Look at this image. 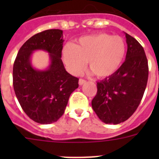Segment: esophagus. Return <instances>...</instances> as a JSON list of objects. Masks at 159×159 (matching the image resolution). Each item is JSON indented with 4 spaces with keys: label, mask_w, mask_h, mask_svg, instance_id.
<instances>
[{
    "label": "esophagus",
    "mask_w": 159,
    "mask_h": 159,
    "mask_svg": "<svg viewBox=\"0 0 159 159\" xmlns=\"http://www.w3.org/2000/svg\"><path fill=\"white\" fill-rule=\"evenodd\" d=\"M85 83H86V81L84 80H83V79H80V80H79V84H80V86H82L83 84H84Z\"/></svg>",
    "instance_id": "1"
}]
</instances>
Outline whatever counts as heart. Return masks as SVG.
Wrapping results in <instances>:
<instances>
[{
	"mask_svg": "<svg viewBox=\"0 0 159 159\" xmlns=\"http://www.w3.org/2000/svg\"><path fill=\"white\" fill-rule=\"evenodd\" d=\"M125 53L126 44L121 36L98 33L80 38L75 45L67 43L62 56L72 75H80L88 61L91 72L99 78H104L119 69Z\"/></svg>",
	"mask_w": 159,
	"mask_h": 159,
	"instance_id": "b5f03b06",
	"label": "heart"
}]
</instances>
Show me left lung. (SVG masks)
<instances>
[{"label":"left lung","instance_id":"8db88e82","mask_svg":"<svg viewBox=\"0 0 159 159\" xmlns=\"http://www.w3.org/2000/svg\"><path fill=\"white\" fill-rule=\"evenodd\" d=\"M125 33L127 52L124 63L116 72L97 83L92 106L101 121L119 124L134 114L145 92L148 62L144 49L134 37Z\"/></svg>","mask_w":159,"mask_h":159}]
</instances>
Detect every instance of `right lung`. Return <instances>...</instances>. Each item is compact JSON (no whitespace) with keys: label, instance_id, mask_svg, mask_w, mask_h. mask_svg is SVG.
I'll use <instances>...</instances> for the list:
<instances>
[{"label":"right lung","instance_id":"right-lung-1","mask_svg":"<svg viewBox=\"0 0 159 159\" xmlns=\"http://www.w3.org/2000/svg\"><path fill=\"white\" fill-rule=\"evenodd\" d=\"M63 31L48 29L29 38L20 48L13 64V88L25 114L40 124L57 122L64 114L70 95L79 87V79L64 68L61 60ZM49 53L47 69L31 64L35 51Z\"/></svg>","mask_w":159,"mask_h":159}]
</instances>
